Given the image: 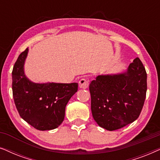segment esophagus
<instances>
[{
    "label": "esophagus",
    "instance_id": "1",
    "mask_svg": "<svg viewBox=\"0 0 160 160\" xmlns=\"http://www.w3.org/2000/svg\"><path fill=\"white\" fill-rule=\"evenodd\" d=\"M78 86L82 89H87L89 87V81L87 78H82L78 82Z\"/></svg>",
    "mask_w": 160,
    "mask_h": 160
}]
</instances>
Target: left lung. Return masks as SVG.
Here are the masks:
<instances>
[{
	"label": "left lung",
	"mask_w": 160,
	"mask_h": 160,
	"mask_svg": "<svg viewBox=\"0 0 160 160\" xmlns=\"http://www.w3.org/2000/svg\"><path fill=\"white\" fill-rule=\"evenodd\" d=\"M89 87L95 121L107 130H116L138 118L146 99L147 74L137 58L125 71L98 75Z\"/></svg>",
	"instance_id": "8db88e82"
}]
</instances>
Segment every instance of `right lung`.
<instances>
[{
	"instance_id": "obj_1",
	"label": "right lung",
	"mask_w": 160,
	"mask_h": 160,
	"mask_svg": "<svg viewBox=\"0 0 160 160\" xmlns=\"http://www.w3.org/2000/svg\"><path fill=\"white\" fill-rule=\"evenodd\" d=\"M28 48L19 54L12 71V92L20 117L38 130L58 128L65 118V107L78 90L77 83H35L25 73Z\"/></svg>"
}]
</instances>
